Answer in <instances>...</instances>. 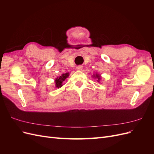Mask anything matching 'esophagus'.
<instances>
[{
	"label": "esophagus",
	"mask_w": 154,
	"mask_h": 154,
	"mask_svg": "<svg viewBox=\"0 0 154 154\" xmlns=\"http://www.w3.org/2000/svg\"><path fill=\"white\" fill-rule=\"evenodd\" d=\"M82 69H83V66H78L76 67V69L78 70V71H82Z\"/></svg>",
	"instance_id": "34e87169"
}]
</instances>
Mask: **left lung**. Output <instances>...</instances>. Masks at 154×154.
Here are the masks:
<instances>
[{
  "mask_svg": "<svg viewBox=\"0 0 154 154\" xmlns=\"http://www.w3.org/2000/svg\"><path fill=\"white\" fill-rule=\"evenodd\" d=\"M95 77H96V78H97V80H100V76L99 74H96V76H95Z\"/></svg>",
  "mask_w": 154,
  "mask_h": 154,
  "instance_id": "8db88e82",
  "label": "left lung"
}]
</instances>
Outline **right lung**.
Wrapping results in <instances>:
<instances>
[{
	"label": "right lung",
	"instance_id": "right-lung-1",
	"mask_svg": "<svg viewBox=\"0 0 154 154\" xmlns=\"http://www.w3.org/2000/svg\"><path fill=\"white\" fill-rule=\"evenodd\" d=\"M69 76V73H66V74H62L61 76L58 77L55 80V83H56V87L60 88L63 85L62 83L63 82L65 81V80Z\"/></svg>",
	"mask_w": 154,
	"mask_h": 154
}]
</instances>
